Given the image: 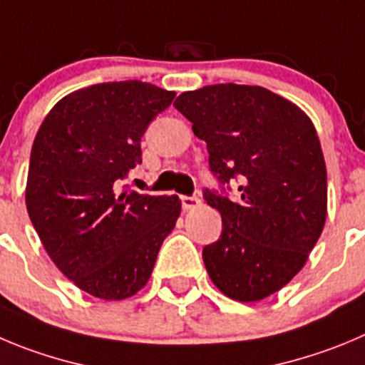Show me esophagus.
Wrapping results in <instances>:
<instances>
[{
	"instance_id": "esophagus-1",
	"label": "esophagus",
	"mask_w": 365,
	"mask_h": 365,
	"mask_svg": "<svg viewBox=\"0 0 365 365\" xmlns=\"http://www.w3.org/2000/svg\"><path fill=\"white\" fill-rule=\"evenodd\" d=\"M182 207L185 210H192V209H196V207L200 205V203H202V200L198 198V196H182Z\"/></svg>"
}]
</instances>
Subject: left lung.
<instances>
[{"instance_id":"obj_1","label":"left lung","mask_w":365,"mask_h":365,"mask_svg":"<svg viewBox=\"0 0 365 365\" xmlns=\"http://www.w3.org/2000/svg\"><path fill=\"white\" fill-rule=\"evenodd\" d=\"M175 108L207 142L220 183L240 182V200L205 189L223 230L203 248L217 290L257 302L301 272L328 212V176L315 125L281 95L261 86L212 84L183 91Z\"/></svg>"}]
</instances>
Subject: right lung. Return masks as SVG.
Here are the masks:
<instances>
[{
    "instance_id": "right-lung-1",
    "label": "right lung",
    "mask_w": 365,
    "mask_h": 365,
    "mask_svg": "<svg viewBox=\"0 0 365 365\" xmlns=\"http://www.w3.org/2000/svg\"><path fill=\"white\" fill-rule=\"evenodd\" d=\"M175 95L142 81L93 84L61 98L37 131L25 190L30 221L56 267L93 297L140 292L175 229L178 196L117 189L142 163V136Z\"/></svg>"
}]
</instances>
